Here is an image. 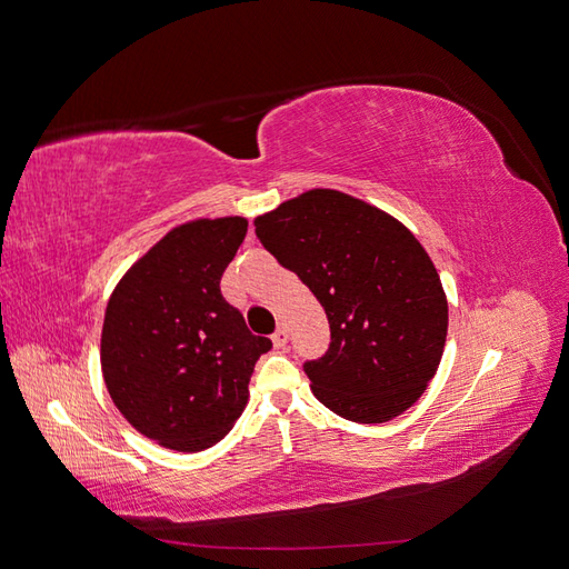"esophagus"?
I'll return each instance as SVG.
<instances>
[{"instance_id": "34e87169", "label": "esophagus", "mask_w": 569, "mask_h": 569, "mask_svg": "<svg viewBox=\"0 0 569 569\" xmlns=\"http://www.w3.org/2000/svg\"><path fill=\"white\" fill-rule=\"evenodd\" d=\"M287 341H289V332H287V327H280V330L272 335V343H274V349H282V347H287Z\"/></svg>"}]
</instances>
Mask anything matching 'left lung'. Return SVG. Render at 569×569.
<instances>
[{"mask_svg": "<svg viewBox=\"0 0 569 569\" xmlns=\"http://www.w3.org/2000/svg\"><path fill=\"white\" fill-rule=\"evenodd\" d=\"M253 226L330 322V349L303 366L316 399L360 425L401 416L437 375L449 330L439 272L416 234L337 189H308Z\"/></svg>", "mask_w": 569, "mask_h": 569, "instance_id": "1", "label": "left lung"}]
</instances>
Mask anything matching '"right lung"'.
Segmentation results:
<instances>
[{
  "label": "right lung",
  "instance_id": "1",
  "mask_svg": "<svg viewBox=\"0 0 569 569\" xmlns=\"http://www.w3.org/2000/svg\"><path fill=\"white\" fill-rule=\"evenodd\" d=\"M247 218L170 230L120 278L101 327V375L137 432L197 453L226 437L249 401L256 360L272 349L220 295Z\"/></svg>",
  "mask_w": 569,
  "mask_h": 569
}]
</instances>
